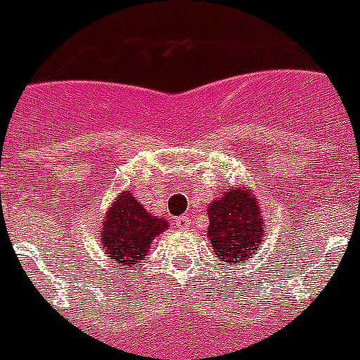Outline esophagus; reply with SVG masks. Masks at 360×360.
Returning <instances> with one entry per match:
<instances>
[{"mask_svg": "<svg viewBox=\"0 0 360 360\" xmlns=\"http://www.w3.org/2000/svg\"><path fill=\"white\" fill-rule=\"evenodd\" d=\"M175 226L181 231L190 229V218L188 216H179V218H175Z\"/></svg>", "mask_w": 360, "mask_h": 360, "instance_id": "obj_1", "label": "esophagus"}]
</instances>
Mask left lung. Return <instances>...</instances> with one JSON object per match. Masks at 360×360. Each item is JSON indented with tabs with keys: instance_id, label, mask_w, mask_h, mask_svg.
I'll use <instances>...</instances> for the list:
<instances>
[{
	"instance_id": "left-lung-1",
	"label": "left lung",
	"mask_w": 360,
	"mask_h": 360,
	"mask_svg": "<svg viewBox=\"0 0 360 360\" xmlns=\"http://www.w3.org/2000/svg\"><path fill=\"white\" fill-rule=\"evenodd\" d=\"M209 238L218 259L244 262L261 246V209L248 188H233L209 205Z\"/></svg>"
}]
</instances>
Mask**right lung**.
I'll return each instance as SVG.
<instances>
[{
    "instance_id": "obj_1",
    "label": "right lung",
    "mask_w": 360,
    "mask_h": 360,
    "mask_svg": "<svg viewBox=\"0 0 360 360\" xmlns=\"http://www.w3.org/2000/svg\"><path fill=\"white\" fill-rule=\"evenodd\" d=\"M168 229V221L148 214L131 192H122L103 221V250L124 268H134L150 251L151 242Z\"/></svg>"
}]
</instances>
